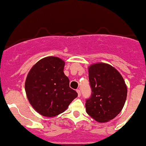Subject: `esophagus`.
Masks as SVG:
<instances>
[{"instance_id": "34e87169", "label": "esophagus", "mask_w": 146, "mask_h": 146, "mask_svg": "<svg viewBox=\"0 0 146 146\" xmlns=\"http://www.w3.org/2000/svg\"><path fill=\"white\" fill-rule=\"evenodd\" d=\"M76 92H77V93H78V97H80V96H81V93H80V90H76Z\"/></svg>"}]
</instances>
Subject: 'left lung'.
Here are the masks:
<instances>
[{
  "mask_svg": "<svg viewBox=\"0 0 146 146\" xmlns=\"http://www.w3.org/2000/svg\"><path fill=\"white\" fill-rule=\"evenodd\" d=\"M92 94L86 99L87 114L98 122L115 117L125 104L127 87L115 68L107 63H96L89 68Z\"/></svg>",
  "mask_w": 146,
  "mask_h": 146,
  "instance_id": "8db88e82",
  "label": "left lung"
}]
</instances>
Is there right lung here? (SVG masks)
<instances>
[{
    "instance_id": "obj_1",
    "label": "right lung",
    "mask_w": 146,
    "mask_h": 146,
    "mask_svg": "<svg viewBox=\"0 0 146 146\" xmlns=\"http://www.w3.org/2000/svg\"><path fill=\"white\" fill-rule=\"evenodd\" d=\"M65 63L56 56L39 61L31 69L25 82L27 98L39 114L54 117L64 112L78 96L70 87L69 78L64 74Z\"/></svg>"
}]
</instances>
